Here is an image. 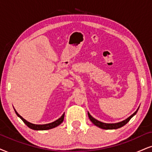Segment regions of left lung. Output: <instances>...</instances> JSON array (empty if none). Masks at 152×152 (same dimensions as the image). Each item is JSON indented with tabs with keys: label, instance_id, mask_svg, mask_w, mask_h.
Listing matches in <instances>:
<instances>
[{
	"label": "left lung",
	"instance_id": "1",
	"mask_svg": "<svg viewBox=\"0 0 152 152\" xmlns=\"http://www.w3.org/2000/svg\"><path fill=\"white\" fill-rule=\"evenodd\" d=\"M137 110L138 109H137V111H136L134 114H132L131 116L128 117V118H126V120L123 121H121V122L117 123V124H105V123H102L101 121H99L96 120V119L94 118L88 112V117H89L90 120L91 121L93 122V124L94 125H95L96 126L102 128V129H106V130L110 129L111 130V129H117V128H119L122 127V126H125V125L127 124V123L130 120V118H131L132 117L134 116V115L136 114V113L137 112Z\"/></svg>",
	"mask_w": 152,
	"mask_h": 152
}]
</instances>
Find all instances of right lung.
<instances>
[{"mask_svg":"<svg viewBox=\"0 0 152 152\" xmlns=\"http://www.w3.org/2000/svg\"><path fill=\"white\" fill-rule=\"evenodd\" d=\"M15 113H16V114L17 115V116L20 117V118L23 121V122H24L28 128H30L31 129L36 130H45L52 129V128L57 127V126H59V124H62L63 121H64V114H63L62 116H61L59 119H57V120H56L55 121H54L53 123H50V124H44V125H36V124H31V123L28 122L27 121H26L24 118H23L17 112L15 109Z\"/></svg>","mask_w":152,"mask_h":152,"instance_id":"right-lung-1","label":"right lung"}]
</instances>
